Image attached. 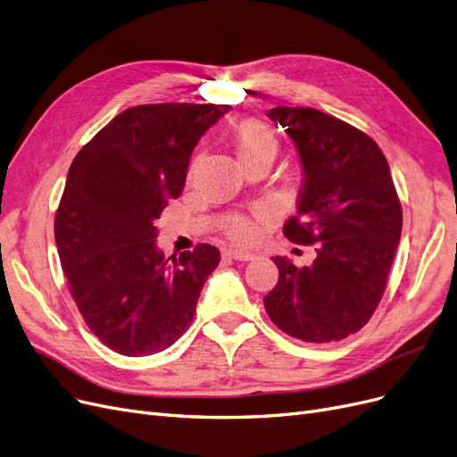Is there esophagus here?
Returning a JSON list of instances; mask_svg holds the SVG:
<instances>
[{
	"label": "esophagus",
	"mask_w": 457,
	"mask_h": 457,
	"mask_svg": "<svg viewBox=\"0 0 457 457\" xmlns=\"http://www.w3.org/2000/svg\"><path fill=\"white\" fill-rule=\"evenodd\" d=\"M224 258H229V260H239V262H246V260H253L254 254L250 253H245V250H237V248H228L222 253Z\"/></svg>",
	"instance_id": "esophagus-1"
}]
</instances>
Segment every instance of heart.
<instances>
[{
	"instance_id": "heart-1",
	"label": "heart",
	"mask_w": 457,
	"mask_h": 457,
	"mask_svg": "<svg viewBox=\"0 0 457 457\" xmlns=\"http://www.w3.org/2000/svg\"><path fill=\"white\" fill-rule=\"evenodd\" d=\"M233 144L243 165L248 163V161H256L262 157L273 159L278 148L275 130L260 120H246L239 123L237 129L233 130ZM226 233L233 241L245 243L248 239H253L254 226L250 224L246 218L235 216L226 224Z\"/></svg>"
}]
</instances>
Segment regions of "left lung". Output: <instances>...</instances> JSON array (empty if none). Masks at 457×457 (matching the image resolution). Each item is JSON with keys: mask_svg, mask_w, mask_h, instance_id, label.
<instances>
[{"mask_svg": "<svg viewBox=\"0 0 457 457\" xmlns=\"http://www.w3.org/2000/svg\"><path fill=\"white\" fill-rule=\"evenodd\" d=\"M270 120L287 129L303 182L287 239L317 245L312 266L275 256L278 281L263 298L275 327L309 344L359 332L384 296L401 241L403 209L386 155L353 125L313 108L278 106Z\"/></svg>", "mask_w": 457, "mask_h": 457, "instance_id": "obj_1", "label": "left lung"}]
</instances>
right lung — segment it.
<instances>
[{"label":"right lung","mask_w":457,"mask_h":457,"mask_svg":"<svg viewBox=\"0 0 457 457\" xmlns=\"http://www.w3.org/2000/svg\"><path fill=\"white\" fill-rule=\"evenodd\" d=\"M229 110L176 102L129 108L71 161L54 218L58 256L87 327L120 355L163 351L194 320L220 253L197 245L165 258L155 222L180 197L199 138Z\"/></svg>","instance_id":"1"}]
</instances>
